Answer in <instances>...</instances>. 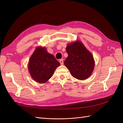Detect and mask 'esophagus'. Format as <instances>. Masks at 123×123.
<instances>
[{
  "mask_svg": "<svg viewBox=\"0 0 123 123\" xmlns=\"http://www.w3.org/2000/svg\"><path fill=\"white\" fill-rule=\"evenodd\" d=\"M59 62H60L61 65H63V64H64V62H63V59H60V60H59Z\"/></svg>",
  "mask_w": 123,
  "mask_h": 123,
  "instance_id": "obj_1",
  "label": "esophagus"
}]
</instances>
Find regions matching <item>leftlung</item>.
<instances>
[{"label": "left lung", "instance_id": "obj_1", "mask_svg": "<svg viewBox=\"0 0 123 123\" xmlns=\"http://www.w3.org/2000/svg\"><path fill=\"white\" fill-rule=\"evenodd\" d=\"M66 51L68 56L64 64L72 76L79 80L88 79L93 71L95 65L90 52L80 40L68 44Z\"/></svg>", "mask_w": 123, "mask_h": 123}]
</instances>
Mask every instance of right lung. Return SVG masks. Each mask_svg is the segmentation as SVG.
<instances>
[{
    "mask_svg": "<svg viewBox=\"0 0 123 123\" xmlns=\"http://www.w3.org/2000/svg\"><path fill=\"white\" fill-rule=\"evenodd\" d=\"M59 65L60 63L48 52L45 47H38L29 59L28 69L33 80L37 83H44L52 77Z\"/></svg>",
    "mask_w": 123,
    "mask_h": 123,
    "instance_id": "add662e5",
    "label": "right lung"
}]
</instances>
